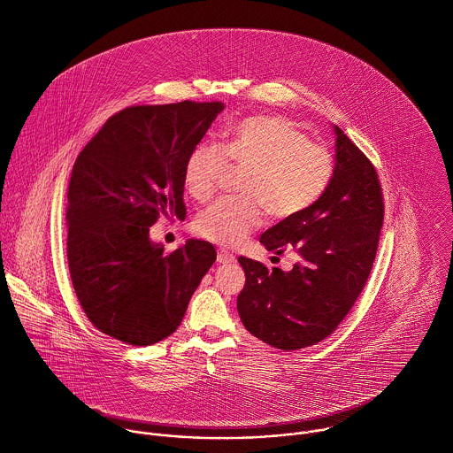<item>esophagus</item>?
Masks as SVG:
<instances>
[{
    "instance_id": "1",
    "label": "esophagus",
    "mask_w": 453,
    "mask_h": 453,
    "mask_svg": "<svg viewBox=\"0 0 453 453\" xmlns=\"http://www.w3.org/2000/svg\"><path fill=\"white\" fill-rule=\"evenodd\" d=\"M217 261H219L220 265H231V263H234L236 259H234V256H233L231 252L220 249V250L217 252Z\"/></svg>"
}]
</instances>
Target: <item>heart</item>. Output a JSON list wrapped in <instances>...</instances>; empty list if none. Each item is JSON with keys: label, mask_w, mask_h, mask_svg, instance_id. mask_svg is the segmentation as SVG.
Instances as JSON below:
<instances>
[{"label": "heart", "mask_w": 453, "mask_h": 453, "mask_svg": "<svg viewBox=\"0 0 453 453\" xmlns=\"http://www.w3.org/2000/svg\"><path fill=\"white\" fill-rule=\"evenodd\" d=\"M245 167L240 199H220L194 222L199 236L226 245H240L265 219L275 220L303 213L326 190L334 174L330 151L280 116L259 114L240 121L226 146L197 144L187 158L183 183L197 203L210 201L229 169Z\"/></svg>", "instance_id": "b5f03b06"}]
</instances>
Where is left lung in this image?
Wrapping results in <instances>:
<instances>
[{
  "mask_svg": "<svg viewBox=\"0 0 453 453\" xmlns=\"http://www.w3.org/2000/svg\"><path fill=\"white\" fill-rule=\"evenodd\" d=\"M335 167L323 196L303 213L263 233L266 250L295 249L291 272L238 257L243 326L259 341L295 351L326 339L348 316L371 275L383 226L380 178L365 153L335 125Z\"/></svg>",
  "mask_w": 453,
  "mask_h": 453,
  "instance_id": "obj_1",
  "label": "left lung"
}]
</instances>
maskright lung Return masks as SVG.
<instances>
[{"label":"right lung","mask_w":453,"mask_h":453,"mask_svg":"<svg viewBox=\"0 0 453 453\" xmlns=\"http://www.w3.org/2000/svg\"><path fill=\"white\" fill-rule=\"evenodd\" d=\"M222 102L132 105L112 114L79 153L66 208V259L77 300L102 334L151 346L181 323L217 259L188 240L171 254L150 240L160 215L185 220L188 155Z\"/></svg>","instance_id":"obj_1"}]
</instances>
